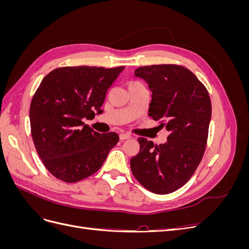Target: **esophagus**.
Segmentation results:
<instances>
[{
    "label": "esophagus",
    "instance_id": "34e87169",
    "mask_svg": "<svg viewBox=\"0 0 249 249\" xmlns=\"http://www.w3.org/2000/svg\"><path fill=\"white\" fill-rule=\"evenodd\" d=\"M119 138H120V140H126V139H130V138H131V135H129V134H125V133H120V134H119Z\"/></svg>",
    "mask_w": 249,
    "mask_h": 249
}]
</instances>
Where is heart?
I'll return each instance as SVG.
<instances>
[{
    "instance_id": "1",
    "label": "heart",
    "mask_w": 249,
    "mask_h": 249,
    "mask_svg": "<svg viewBox=\"0 0 249 249\" xmlns=\"http://www.w3.org/2000/svg\"><path fill=\"white\" fill-rule=\"evenodd\" d=\"M135 85H141V84H140L139 82H137V81H133V82H131L130 84H129V87L130 86H135Z\"/></svg>"
}]
</instances>
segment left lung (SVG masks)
Instances as JSON below:
<instances>
[{
    "label": "left lung",
    "instance_id": "8db88e82",
    "mask_svg": "<svg viewBox=\"0 0 249 249\" xmlns=\"http://www.w3.org/2000/svg\"><path fill=\"white\" fill-rule=\"evenodd\" d=\"M135 76L144 80L153 93L148 115L169 135L159 145L138 138L140 150L131 159V170L148 191L168 194L190 179L205 154L212 114L209 92L180 65L141 66Z\"/></svg>",
    "mask_w": 249,
    "mask_h": 249
}]
</instances>
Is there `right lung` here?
<instances>
[{
  "label": "right lung",
  "instance_id": "right-lung-1",
  "mask_svg": "<svg viewBox=\"0 0 249 249\" xmlns=\"http://www.w3.org/2000/svg\"><path fill=\"white\" fill-rule=\"evenodd\" d=\"M124 66L59 67L41 81L30 106L35 148L58 179L76 183L99 170L119 140L93 131L83 119L102 113L105 97Z\"/></svg>",
  "mask_w": 249,
  "mask_h": 249
}]
</instances>
